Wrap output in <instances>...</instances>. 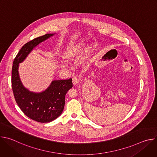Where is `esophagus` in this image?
<instances>
[{"instance_id": "esophagus-1", "label": "esophagus", "mask_w": 157, "mask_h": 157, "mask_svg": "<svg viewBox=\"0 0 157 157\" xmlns=\"http://www.w3.org/2000/svg\"><path fill=\"white\" fill-rule=\"evenodd\" d=\"M72 82L74 85H77L79 82V79L77 77H74L72 79Z\"/></svg>"}]
</instances>
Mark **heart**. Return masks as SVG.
I'll list each match as a JSON object with an SVG mask.
<instances>
[{
  "instance_id": "1",
  "label": "heart",
  "mask_w": 157,
  "mask_h": 157,
  "mask_svg": "<svg viewBox=\"0 0 157 157\" xmlns=\"http://www.w3.org/2000/svg\"><path fill=\"white\" fill-rule=\"evenodd\" d=\"M84 47V43L81 41L70 44L65 48L64 56L68 59H75L78 58L82 53ZM94 49L95 46L94 44H90L87 45L84 50L82 58L86 59L90 58L93 55Z\"/></svg>"
}]
</instances>
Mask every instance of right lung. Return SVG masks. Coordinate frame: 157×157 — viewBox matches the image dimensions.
Here are the masks:
<instances>
[{"label": "right lung", "instance_id": "obj_1", "mask_svg": "<svg viewBox=\"0 0 157 157\" xmlns=\"http://www.w3.org/2000/svg\"><path fill=\"white\" fill-rule=\"evenodd\" d=\"M53 35L47 33L25 43L15 58L12 70V86L17 104L28 117L41 123L52 122L61 114L65 96L73 87L72 79L54 80L45 91L35 93L28 90L22 84L18 70L19 63L26 58L35 47Z\"/></svg>", "mask_w": 157, "mask_h": 157}]
</instances>
